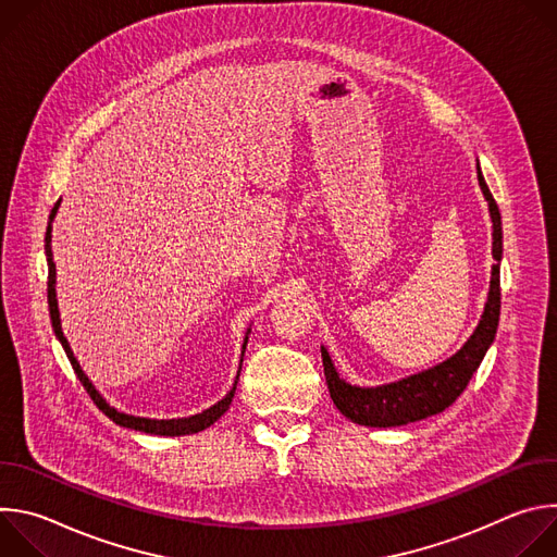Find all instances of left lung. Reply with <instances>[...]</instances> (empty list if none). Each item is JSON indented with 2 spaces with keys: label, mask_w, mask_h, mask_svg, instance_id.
<instances>
[{
  "label": "left lung",
  "mask_w": 557,
  "mask_h": 557,
  "mask_svg": "<svg viewBox=\"0 0 557 557\" xmlns=\"http://www.w3.org/2000/svg\"><path fill=\"white\" fill-rule=\"evenodd\" d=\"M479 185L490 205V215L494 222L492 256L496 260V264L492 267V282H490L485 312L481 317L479 326H475L473 335L465 342V346L447 361L430 370H423L419 374L406 376L401 381L376 385V387H359L339 379V372L335 370V363L329 350L322 346V361H324L326 383L331 389V399L337 406V410L352 423L368 425V428H396V425H408L443 412L462 394L471 374L479 370L485 352L490 350L496 337L498 320H500L503 222H500L498 205L483 178L481 165H479Z\"/></svg>",
  "instance_id": "left-lung-1"
}]
</instances>
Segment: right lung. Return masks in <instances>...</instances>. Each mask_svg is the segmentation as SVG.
I'll list each match as a JSON object with an SVG mask.
<instances>
[{
  "label": "right lung",
  "instance_id": "right-lung-1",
  "mask_svg": "<svg viewBox=\"0 0 557 557\" xmlns=\"http://www.w3.org/2000/svg\"><path fill=\"white\" fill-rule=\"evenodd\" d=\"M57 209H59V202L52 207V211H50V222H48V228H46V258H48V308H50V320H52V329H54V335H57V339L61 342V346H63V350H65V355H67V359H70V363H72V368H74V372H76V376H78V381L84 383V387L88 389V394H90V399L97 404V408L108 417V419H112L116 425H121V428H127V430H136V432H145V434H156V436H185V434H196V432H202V430H207L209 425H213L226 410H228V406H231V399H233V394H235V385H237V379H235V383H233V387L228 389V394L224 396L222 401H218L215 406H211L209 410H205V412H200V414H194V417H187V419H143V417H132V414H125V412H119L116 408H112L103 396L99 394V389L92 385V381L86 376V372L82 370V366H78V361H76V357H74V352L70 350V344H67V339L63 337V331H61V320H59V306H57V290H54V284H57V269H54V262H52V247H50V233H52V220H54V215H57ZM249 333L251 331H247V337H245V346H243V355H245V348H247V339H249ZM240 363H243V359H240ZM237 376H240V372H237Z\"/></svg>",
  "mask_w": 557,
  "mask_h": 557
}]
</instances>
